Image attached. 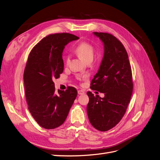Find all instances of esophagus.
Instances as JSON below:
<instances>
[{
	"instance_id": "34e87169",
	"label": "esophagus",
	"mask_w": 160,
	"mask_h": 160,
	"mask_svg": "<svg viewBox=\"0 0 160 160\" xmlns=\"http://www.w3.org/2000/svg\"><path fill=\"white\" fill-rule=\"evenodd\" d=\"M84 93H85V91L83 90H78V94H80V95L84 94Z\"/></svg>"
}]
</instances>
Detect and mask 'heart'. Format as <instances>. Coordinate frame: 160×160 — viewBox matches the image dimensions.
<instances>
[{"mask_svg":"<svg viewBox=\"0 0 160 160\" xmlns=\"http://www.w3.org/2000/svg\"><path fill=\"white\" fill-rule=\"evenodd\" d=\"M76 52L86 62H92L95 50L92 45L87 42H82L76 48Z\"/></svg>","mask_w":160,"mask_h":160,"instance_id":"heart-1","label":"heart"}]
</instances>
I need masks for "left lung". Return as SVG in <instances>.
<instances>
[{
    "label": "left lung",
    "mask_w": 160,
    "mask_h": 160,
    "mask_svg": "<svg viewBox=\"0 0 160 160\" xmlns=\"http://www.w3.org/2000/svg\"><path fill=\"white\" fill-rule=\"evenodd\" d=\"M104 45V56L90 88L104 93L103 98L88 91V119L95 129L107 131L125 115L133 92L132 72L128 54L120 41L111 34L93 32Z\"/></svg>",
    "instance_id": "8db88e82"
}]
</instances>
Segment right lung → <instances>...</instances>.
Returning a JSON list of instances; mask_svg holds the SVG:
<instances>
[{"mask_svg":"<svg viewBox=\"0 0 160 160\" xmlns=\"http://www.w3.org/2000/svg\"><path fill=\"white\" fill-rule=\"evenodd\" d=\"M79 38L70 33L49 35L32 49L23 80L28 108L38 124L46 129L62 125L77 96L74 87L55 92L53 78L63 70L62 53L66 45Z\"/></svg>","mask_w":160,"mask_h":160,"instance_id":"1","label":"right lung"}]
</instances>
